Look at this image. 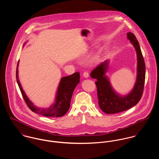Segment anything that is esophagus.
Returning <instances> with one entry per match:
<instances>
[{
  "mask_svg": "<svg viewBox=\"0 0 159 159\" xmlns=\"http://www.w3.org/2000/svg\"><path fill=\"white\" fill-rule=\"evenodd\" d=\"M83 76H84V77H85V78H88V77H89V74H88V72L85 71V72H84V74H83Z\"/></svg>",
  "mask_w": 159,
  "mask_h": 159,
  "instance_id": "esophagus-1",
  "label": "esophagus"
}]
</instances>
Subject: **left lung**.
<instances>
[{"instance_id":"1","label":"left lung","mask_w":159,"mask_h":159,"mask_svg":"<svg viewBox=\"0 0 159 159\" xmlns=\"http://www.w3.org/2000/svg\"><path fill=\"white\" fill-rule=\"evenodd\" d=\"M135 49L137 56V75L132 90L127 95L121 96L112 88L106 75L108 68V60L101 63L91 72V77L96 79L98 103L100 108L107 114H114L125 111L135 106L141 99L145 80V63L141 49L135 36L131 32L127 34Z\"/></svg>"}]
</instances>
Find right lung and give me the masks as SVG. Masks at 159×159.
Instances as JSON below:
<instances>
[{"instance_id":"right-lung-1","label":"right lung","mask_w":159,"mask_h":159,"mask_svg":"<svg viewBox=\"0 0 159 159\" xmlns=\"http://www.w3.org/2000/svg\"><path fill=\"white\" fill-rule=\"evenodd\" d=\"M18 65L19 61L16 68V80L23 98L29 108L34 113L46 117L57 118L64 116L70 107L73 91L80 82L79 72H75L71 75L62 77L58 87L55 102L49 108H41L34 105L23 90L18 77Z\"/></svg>"}]
</instances>
